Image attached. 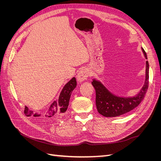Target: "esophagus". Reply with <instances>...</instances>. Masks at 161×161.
Wrapping results in <instances>:
<instances>
[{"mask_svg": "<svg viewBox=\"0 0 161 161\" xmlns=\"http://www.w3.org/2000/svg\"><path fill=\"white\" fill-rule=\"evenodd\" d=\"M89 76V72L86 69H83L80 70L77 75V80L79 82H81L87 79Z\"/></svg>", "mask_w": 161, "mask_h": 161, "instance_id": "obj_1", "label": "esophagus"}]
</instances>
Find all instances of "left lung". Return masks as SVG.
Returning a JSON list of instances; mask_svg holds the SVG:
<instances>
[{
	"label": "left lung",
	"mask_w": 161,
	"mask_h": 161,
	"mask_svg": "<svg viewBox=\"0 0 161 161\" xmlns=\"http://www.w3.org/2000/svg\"><path fill=\"white\" fill-rule=\"evenodd\" d=\"M146 59L147 56L142 48ZM146 80L144 86L137 96L128 98L116 97L102 85L99 81L93 80L92 85L96 92V106L99 113L105 117H117L133 110L142 101L148 89L149 64L146 63Z\"/></svg>",
	"instance_id": "obj_1"
}]
</instances>
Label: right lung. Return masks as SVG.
<instances>
[{
	"label": "right lung",
	"mask_w": 161,
	"mask_h": 161,
	"mask_svg": "<svg viewBox=\"0 0 161 161\" xmlns=\"http://www.w3.org/2000/svg\"><path fill=\"white\" fill-rule=\"evenodd\" d=\"M76 86V80L74 77L64 86L58 100L53 102L50 105V108L44 114L42 115L34 114L32 111L29 109L26 106L25 108V111H24V114H25L27 117H34V118H40L44 119H49L54 118V117L62 115L65 113L68 108L72 92L75 89Z\"/></svg>",
	"instance_id": "add662e5"
}]
</instances>
